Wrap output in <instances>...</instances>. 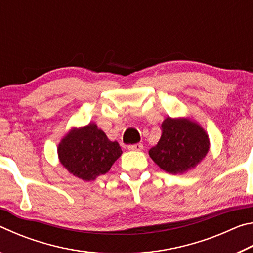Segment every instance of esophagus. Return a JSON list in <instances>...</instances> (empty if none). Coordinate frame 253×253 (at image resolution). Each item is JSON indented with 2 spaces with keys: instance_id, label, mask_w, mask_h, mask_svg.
I'll list each match as a JSON object with an SVG mask.
<instances>
[{
  "instance_id": "1",
  "label": "esophagus",
  "mask_w": 253,
  "mask_h": 253,
  "mask_svg": "<svg viewBox=\"0 0 253 253\" xmlns=\"http://www.w3.org/2000/svg\"><path fill=\"white\" fill-rule=\"evenodd\" d=\"M144 146L142 144H132V145H128V149L129 151H142Z\"/></svg>"
}]
</instances>
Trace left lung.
<instances>
[{
	"mask_svg": "<svg viewBox=\"0 0 253 253\" xmlns=\"http://www.w3.org/2000/svg\"><path fill=\"white\" fill-rule=\"evenodd\" d=\"M210 151V138L204 128L192 117H166L162 136L149 156L169 174L183 175L195 169Z\"/></svg>",
	"mask_w": 253,
	"mask_h": 253,
	"instance_id": "1",
	"label": "left lung"
}]
</instances>
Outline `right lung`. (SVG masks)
I'll return each instance as SVG.
<instances>
[{
  "mask_svg": "<svg viewBox=\"0 0 253 253\" xmlns=\"http://www.w3.org/2000/svg\"><path fill=\"white\" fill-rule=\"evenodd\" d=\"M59 162L68 172L83 181H93L111 169L123 151L111 142L96 123L72 127L58 145Z\"/></svg>",
  "mask_w": 253,
  "mask_h": 253,
  "instance_id": "add662e5",
  "label": "right lung"
}]
</instances>
